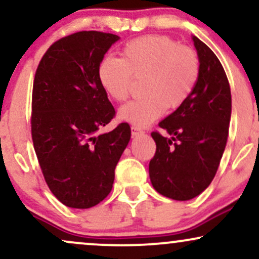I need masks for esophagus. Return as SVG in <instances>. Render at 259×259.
Returning a JSON list of instances; mask_svg holds the SVG:
<instances>
[{"label":"esophagus","mask_w":259,"mask_h":259,"mask_svg":"<svg viewBox=\"0 0 259 259\" xmlns=\"http://www.w3.org/2000/svg\"><path fill=\"white\" fill-rule=\"evenodd\" d=\"M132 134H133V135H140V134H144V132H142L141 127L133 125L132 126Z\"/></svg>","instance_id":"obj_1"}]
</instances>
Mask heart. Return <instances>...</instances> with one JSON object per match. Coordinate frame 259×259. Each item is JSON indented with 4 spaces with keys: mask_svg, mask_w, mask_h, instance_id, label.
<instances>
[{
    "mask_svg": "<svg viewBox=\"0 0 259 259\" xmlns=\"http://www.w3.org/2000/svg\"><path fill=\"white\" fill-rule=\"evenodd\" d=\"M106 94L123 102L132 90L133 78H141V97L119 109V118L136 126H147L189 100L200 76L196 52L168 36L134 38L123 46L120 58L107 56L97 70Z\"/></svg>",
    "mask_w": 259,
    "mask_h": 259,
    "instance_id": "obj_1",
    "label": "heart"
}]
</instances>
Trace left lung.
Here are the masks:
<instances>
[{"label": "left lung", "instance_id": "obj_1", "mask_svg": "<svg viewBox=\"0 0 259 259\" xmlns=\"http://www.w3.org/2000/svg\"><path fill=\"white\" fill-rule=\"evenodd\" d=\"M200 76L189 100L158 125L170 138L151 134L156 153L150 179L157 192L187 201L212 183L224 153L231 117V92L224 68L214 52L192 36Z\"/></svg>", "mask_w": 259, "mask_h": 259}]
</instances>
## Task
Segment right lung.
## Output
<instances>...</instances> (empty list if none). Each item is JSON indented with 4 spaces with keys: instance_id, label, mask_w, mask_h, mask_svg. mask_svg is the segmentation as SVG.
I'll list each match as a JSON object with an SVG mask.
<instances>
[{
    "instance_id": "obj_1",
    "label": "right lung",
    "mask_w": 259,
    "mask_h": 259,
    "mask_svg": "<svg viewBox=\"0 0 259 259\" xmlns=\"http://www.w3.org/2000/svg\"><path fill=\"white\" fill-rule=\"evenodd\" d=\"M119 36L79 31L50 46L35 73L31 136L45 181L64 206L91 208L111 192L130 141L127 123L99 134L115 115L99 65Z\"/></svg>"
}]
</instances>
